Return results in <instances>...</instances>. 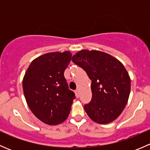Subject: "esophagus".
Here are the masks:
<instances>
[{
  "instance_id": "esophagus-1",
  "label": "esophagus",
  "mask_w": 150,
  "mask_h": 150,
  "mask_svg": "<svg viewBox=\"0 0 150 150\" xmlns=\"http://www.w3.org/2000/svg\"><path fill=\"white\" fill-rule=\"evenodd\" d=\"M75 96H76L77 98L79 97V92H78V90L75 91Z\"/></svg>"
}]
</instances>
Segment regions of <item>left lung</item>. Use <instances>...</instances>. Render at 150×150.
Here are the masks:
<instances>
[{
    "mask_svg": "<svg viewBox=\"0 0 150 150\" xmlns=\"http://www.w3.org/2000/svg\"><path fill=\"white\" fill-rule=\"evenodd\" d=\"M72 61L81 67L91 81L92 99L84 110L94 122H112L123 111L131 91V79L123 64L99 51L81 50Z\"/></svg>",
    "mask_w": 150,
    "mask_h": 150,
    "instance_id": "obj_1",
    "label": "left lung"
}]
</instances>
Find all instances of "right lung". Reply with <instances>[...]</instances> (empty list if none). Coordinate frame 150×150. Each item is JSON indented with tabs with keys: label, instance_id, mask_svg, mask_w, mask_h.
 Returning a JSON list of instances; mask_svg holds the SVG:
<instances>
[{
	"label": "right lung",
	"instance_id": "1",
	"mask_svg": "<svg viewBox=\"0 0 150 150\" xmlns=\"http://www.w3.org/2000/svg\"><path fill=\"white\" fill-rule=\"evenodd\" d=\"M72 59L69 51L51 52L35 59L22 81L29 108L48 125H58L67 118L75 93L69 89L64 72Z\"/></svg>",
	"mask_w": 150,
	"mask_h": 150
}]
</instances>
